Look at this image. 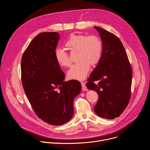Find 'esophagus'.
Returning a JSON list of instances; mask_svg holds the SVG:
<instances>
[{
    "label": "esophagus",
    "instance_id": "34e87169",
    "mask_svg": "<svg viewBox=\"0 0 150 150\" xmlns=\"http://www.w3.org/2000/svg\"><path fill=\"white\" fill-rule=\"evenodd\" d=\"M81 86H82V91L87 90V87H86V85H85V82H81Z\"/></svg>",
    "mask_w": 150,
    "mask_h": 150
}]
</instances>
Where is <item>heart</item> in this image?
Segmentation results:
<instances>
[{
	"instance_id": "heart-1",
	"label": "heart",
	"mask_w": 150,
	"mask_h": 150,
	"mask_svg": "<svg viewBox=\"0 0 150 150\" xmlns=\"http://www.w3.org/2000/svg\"><path fill=\"white\" fill-rule=\"evenodd\" d=\"M66 45L71 50H78V62L74 63L68 71L70 79L82 80L88 74L91 65H95L100 60L103 45L101 40L97 36L72 34L66 42ZM55 58L60 65L69 67L71 60L68 53L62 48H57L54 52Z\"/></svg>"
}]
</instances>
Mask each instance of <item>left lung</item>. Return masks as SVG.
I'll return each mask as SVG.
<instances>
[{"label": "left lung", "instance_id": "left-lung-1", "mask_svg": "<svg viewBox=\"0 0 150 150\" xmlns=\"http://www.w3.org/2000/svg\"><path fill=\"white\" fill-rule=\"evenodd\" d=\"M102 40V54L98 65L87 83L89 90L96 91L98 100L94 110L102 118L119 117L129 102L132 71L125 49L114 34L94 27ZM95 81H98L95 84Z\"/></svg>", "mask_w": 150, "mask_h": 150}]
</instances>
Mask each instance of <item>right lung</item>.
<instances>
[{
    "mask_svg": "<svg viewBox=\"0 0 150 150\" xmlns=\"http://www.w3.org/2000/svg\"><path fill=\"white\" fill-rule=\"evenodd\" d=\"M59 38L56 32L38 34L24 52L21 67L23 88L34 112L55 126L71 119L74 99L82 88L77 80L64 81L54 55Z\"/></svg>",
    "mask_w": 150,
    "mask_h": 150,
    "instance_id": "1",
    "label": "right lung"
}]
</instances>
